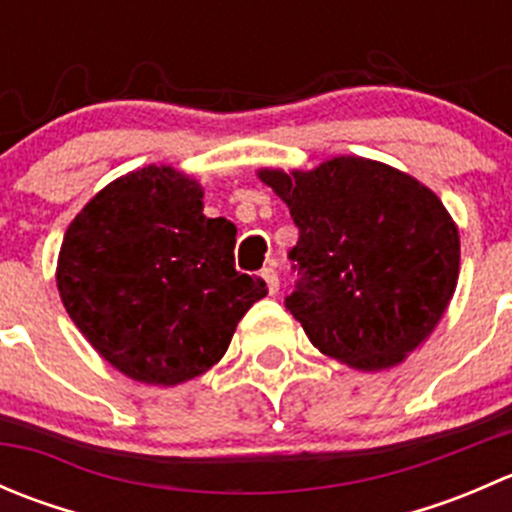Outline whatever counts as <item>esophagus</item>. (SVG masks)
<instances>
[{
	"instance_id": "1",
	"label": "esophagus",
	"mask_w": 512,
	"mask_h": 512,
	"mask_svg": "<svg viewBox=\"0 0 512 512\" xmlns=\"http://www.w3.org/2000/svg\"><path fill=\"white\" fill-rule=\"evenodd\" d=\"M262 280L267 282V289H270V294H277L280 292V277H277V270L275 267H265V270H262Z\"/></svg>"
}]
</instances>
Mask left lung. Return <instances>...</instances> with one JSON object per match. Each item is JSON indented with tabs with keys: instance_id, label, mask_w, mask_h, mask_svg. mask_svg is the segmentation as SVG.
<instances>
[{
	"instance_id": "1",
	"label": "left lung",
	"mask_w": 512,
	"mask_h": 512,
	"mask_svg": "<svg viewBox=\"0 0 512 512\" xmlns=\"http://www.w3.org/2000/svg\"><path fill=\"white\" fill-rule=\"evenodd\" d=\"M257 178L299 227L289 252L299 280L285 304L319 352L381 371L431 337L461 272L458 227L431 188L359 156Z\"/></svg>"
}]
</instances>
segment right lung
Returning <instances> with one entry per match:
<instances>
[{
  "label": "right lung",
  "instance_id": "obj_1",
  "mask_svg": "<svg viewBox=\"0 0 512 512\" xmlns=\"http://www.w3.org/2000/svg\"><path fill=\"white\" fill-rule=\"evenodd\" d=\"M237 227L203 215V185L173 165L121 175L71 220L56 262L66 312L113 369L178 386L223 359L267 294L235 270Z\"/></svg>",
  "mask_w": 512,
  "mask_h": 512
}]
</instances>
